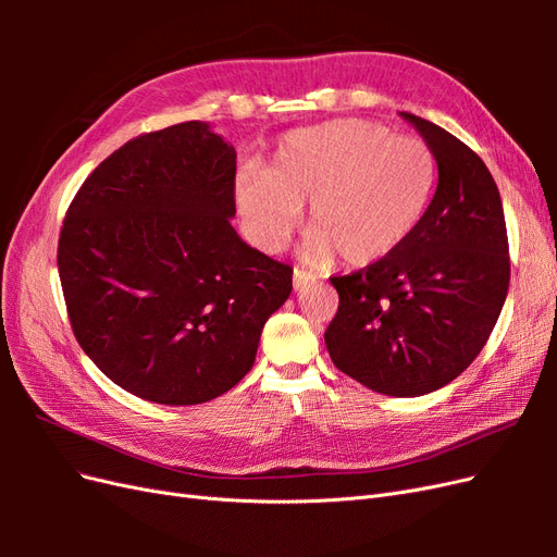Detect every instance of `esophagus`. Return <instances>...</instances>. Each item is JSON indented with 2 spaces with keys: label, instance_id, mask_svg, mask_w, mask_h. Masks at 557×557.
Returning a JSON list of instances; mask_svg holds the SVG:
<instances>
[{
  "label": "esophagus",
  "instance_id": "1",
  "mask_svg": "<svg viewBox=\"0 0 557 557\" xmlns=\"http://www.w3.org/2000/svg\"><path fill=\"white\" fill-rule=\"evenodd\" d=\"M313 281H315V276H313L311 272H307V269L295 267V272H293V285H295V290H301V288H305V285H309V283H313Z\"/></svg>",
  "mask_w": 557,
  "mask_h": 557
}]
</instances>
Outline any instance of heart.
<instances>
[{
    "instance_id": "1",
    "label": "heart",
    "mask_w": 557,
    "mask_h": 557,
    "mask_svg": "<svg viewBox=\"0 0 557 557\" xmlns=\"http://www.w3.org/2000/svg\"><path fill=\"white\" fill-rule=\"evenodd\" d=\"M436 183L430 146L360 117L297 129L269 176L239 181V209L256 242L276 250L309 206V256L346 264L383 260L423 218Z\"/></svg>"
}]
</instances>
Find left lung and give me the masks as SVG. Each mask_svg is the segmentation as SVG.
<instances>
[{
  "label": "left lung",
  "mask_w": 557,
  "mask_h": 557,
  "mask_svg": "<svg viewBox=\"0 0 557 557\" xmlns=\"http://www.w3.org/2000/svg\"><path fill=\"white\" fill-rule=\"evenodd\" d=\"M440 183L416 230L391 256L332 276L339 309L325 330L330 358L369 391L418 397L458 379L491 336L511 262L497 183L485 162L425 117Z\"/></svg>",
  "instance_id": "obj_1"
}]
</instances>
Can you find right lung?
Instances as JSON below:
<instances>
[{"instance_id":"1","label":"right lung","mask_w":557,"mask_h":557,"mask_svg":"<svg viewBox=\"0 0 557 557\" xmlns=\"http://www.w3.org/2000/svg\"><path fill=\"white\" fill-rule=\"evenodd\" d=\"M237 153L190 121L127 141L66 209L58 272L86 356L123 391L188 407L232 391L293 267L230 225Z\"/></svg>"}]
</instances>
